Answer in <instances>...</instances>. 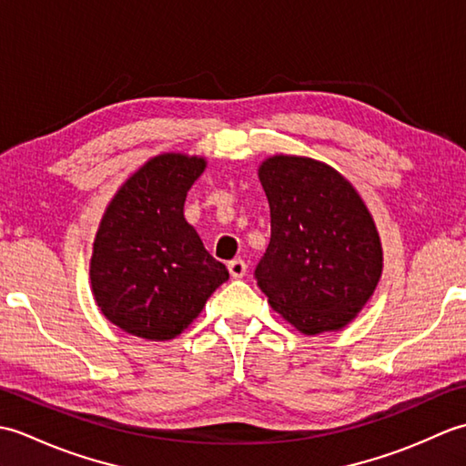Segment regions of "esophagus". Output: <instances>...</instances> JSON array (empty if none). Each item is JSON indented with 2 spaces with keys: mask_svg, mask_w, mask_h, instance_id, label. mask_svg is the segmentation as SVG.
<instances>
[{
  "mask_svg": "<svg viewBox=\"0 0 466 466\" xmlns=\"http://www.w3.org/2000/svg\"><path fill=\"white\" fill-rule=\"evenodd\" d=\"M228 272H230V276L234 280L242 279V276L246 274V262L242 258H234L228 262Z\"/></svg>",
  "mask_w": 466,
  "mask_h": 466,
  "instance_id": "esophagus-1",
  "label": "esophagus"
}]
</instances>
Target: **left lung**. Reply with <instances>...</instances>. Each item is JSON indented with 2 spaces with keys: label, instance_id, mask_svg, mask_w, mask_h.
<instances>
[{
  "label": "left lung",
  "instance_id": "1",
  "mask_svg": "<svg viewBox=\"0 0 466 466\" xmlns=\"http://www.w3.org/2000/svg\"><path fill=\"white\" fill-rule=\"evenodd\" d=\"M258 177L272 228L256 266L260 290L306 336L342 330L382 274V242L370 210L339 170L314 157L270 156Z\"/></svg>",
  "mask_w": 466,
  "mask_h": 466
}]
</instances>
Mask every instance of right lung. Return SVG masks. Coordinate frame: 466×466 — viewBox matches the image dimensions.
<instances>
[{
  "mask_svg": "<svg viewBox=\"0 0 466 466\" xmlns=\"http://www.w3.org/2000/svg\"><path fill=\"white\" fill-rule=\"evenodd\" d=\"M206 157L180 152L144 162L107 204L97 226L92 294L107 320L146 340H172L228 280L184 218L187 190Z\"/></svg>",
  "mask_w": 466,
  "mask_h": 466,
  "instance_id": "obj_1",
  "label": "right lung"
}]
</instances>
